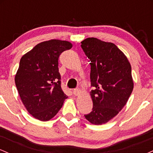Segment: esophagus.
<instances>
[{"mask_svg":"<svg viewBox=\"0 0 153 153\" xmlns=\"http://www.w3.org/2000/svg\"><path fill=\"white\" fill-rule=\"evenodd\" d=\"M80 93H81V91H80L79 88L73 90V94H74L75 96H78V95H80Z\"/></svg>","mask_w":153,"mask_h":153,"instance_id":"esophagus-1","label":"esophagus"}]
</instances>
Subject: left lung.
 Returning a JSON list of instances; mask_svg holds the SVG:
<instances>
[{
	"label": "left lung",
	"instance_id": "1",
	"mask_svg": "<svg viewBox=\"0 0 153 153\" xmlns=\"http://www.w3.org/2000/svg\"><path fill=\"white\" fill-rule=\"evenodd\" d=\"M81 47L91 62L92 111L85 116L91 124H106L126 105L134 88L131 65L114 43L87 38ZM89 61V62H90Z\"/></svg>",
	"mask_w": 153,
	"mask_h": 153
}]
</instances>
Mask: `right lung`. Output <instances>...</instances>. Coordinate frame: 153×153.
I'll use <instances>...</instances> for the list:
<instances>
[{"label": "right lung", "mask_w": 153, "mask_h": 153, "mask_svg": "<svg viewBox=\"0 0 153 153\" xmlns=\"http://www.w3.org/2000/svg\"><path fill=\"white\" fill-rule=\"evenodd\" d=\"M72 47L68 41L51 39L36 45L21 58L15 83L23 104L36 119L50 120L68 98L61 88L58 58Z\"/></svg>", "instance_id": "add662e5"}]
</instances>
